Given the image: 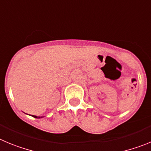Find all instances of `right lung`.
I'll list each match as a JSON object with an SVG mask.
<instances>
[{"instance_id":"obj_1","label":"right lung","mask_w":151,"mask_h":151,"mask_svg":"<svg viewBox=\"0 0 151 151\" xmlns=\"http://www.w3.org/2000/svg\"><path fill=\"white\" fill-rule=\"evenodd\" d=\"M33 116H34V117H35V118H40V116H34V115H33ZM41 117H42V116H41Z\"/></svg>"}]
</instances>
